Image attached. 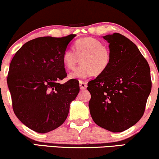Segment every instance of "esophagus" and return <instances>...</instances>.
Instances as JSON below:
<instances>
[{
  "mask_svg": "<svg viewBox=\"0 0 159 159\" xmlns=\"http://www.w3.org/2000/svg\"><path fill=\"white\" fill-rule=\"evenodd\" d=\"M79 84H80V89H81V90L86 89V87H87V83H86V82H85V81H80Z\"/></svg>",
  "mask_w": 159,
  "mask_h": 159,
  "instance_id": "34e87169",
  "label": "esophagus"
}]
</instances>
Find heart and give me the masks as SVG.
Listing matches in <instances>:
<instances>
[{"label": "heart", "mask_w": 159, "mask_h": 159, "mask_svg": "<svg viewBox=\"0 0 159 159\" xmlns=\"http://www.w3.org/2000/svg\"><path fill=\"white\" fill-rule=\"evenodd\" d=\"M81 59V65L70 73L73 79H85L94 74L101 75L111 62L109 49L95 38L87 37L75 42L74 51L67 48L62 55V61L67 69L73 70Z\"/></svg>", "instance_id": "b5f03b06"}]
</instances>
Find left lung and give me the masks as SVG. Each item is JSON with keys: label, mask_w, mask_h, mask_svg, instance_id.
I'll use <instances>...</instances> for the list:
<instances>
[{"label": "left lung", "mask_w": 159, "mask_h": 159, "mask_svg": "<svg viewBox=\"0 0 159 159\" xmlns=\"http://www.w3.org/2000/svg\"><path fill=\"white\" fill-rule=\"evenodd\" d=\"M111 62L106 71L88 83L92 120L111 132H122L143 116L151 91L149 65L133 42L119 33L104 36Z\"/></svg>", "instance_id": "1"}]
</instances>
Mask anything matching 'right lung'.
<instances>
[{
    "mask_svg": "<svg viewBox=\"0 0 159 159\" xmlns=\"http://www.w3.org/2000/svg\"><path fill=\"white\" fill-rule=\"evenodd\" d=\"M75 37H43L24 44L9 66L7 84L15 115L25 125L45 134L61 125L70 103L79 92V83L67 77L62 55Z\"/></svg>",
    "mask_w": 159,
    "mask_h": 159,
    "instance_id": "obj_1",
    "label": "right lung"
}]
</instances>
